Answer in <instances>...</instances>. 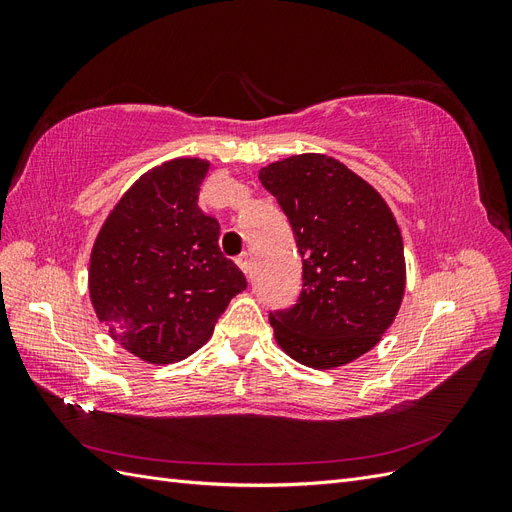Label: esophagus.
Instances as JSON below:
<instances>
[{"label":"esophagus","instance_id":"34e87169","mask_svg":"<svg viewBox=\"0 0 512 512\" xmlns=\"http://www.w3.org/2000/svg\"><path fill=\"white\" fill-rule=\"evenodd\" d=\"M237 265H239V269H241L245 275H250V273H252V258H250V254L243 252L241 256H237Z\"/></svg>","mask_w":512,"mask_h":512}]
</instances>
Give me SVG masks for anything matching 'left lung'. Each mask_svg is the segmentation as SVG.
<instances>
[{
	"mask_svg": "<svg viewBox=\"0 0 512 512\" xmlns=\"http://www.w3.org/2000/svg\"><path fill=\"white\" fill-rule=\"evenodd\" d=\"M292 226L303 290L271 312L275 342L301 365L342 367L374 348L406 290L404 241L384 198L322 153L273 162L258 173Z\"/></svg>",
	"mask_w": 512,
	"mask_h": 512,
	"instance_id": "left-lung-1",
	"label": "left lung"
}]
</instances>
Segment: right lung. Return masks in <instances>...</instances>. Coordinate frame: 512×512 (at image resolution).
<instances>
[{
  "label": "right lung",
  "mask_w": 512,
  "mask_h": 512,
  "mask_svg": "<svg viewBox=\"0 0 512 512\" xmlns=\"http://www.w3.org/2000/svg\"><path fill=\"white\" fill-rule=\"evenodd\" d=\"M209 162L151 168L102 224L89 260L96 316L138 359L175 363L213 333L245 275L220 250V224L198 207Z\"/></svg>",
  "instance_id": "add662e5"
}]
</instances>
